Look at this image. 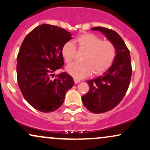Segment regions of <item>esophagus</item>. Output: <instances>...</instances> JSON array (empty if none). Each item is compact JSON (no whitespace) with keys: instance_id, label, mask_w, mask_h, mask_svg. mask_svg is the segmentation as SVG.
<instances>
[{"instance_id":"esophagus-1","label":"esophagus","mask_w":150,"mask_h":150,"mask_svg":"<svg viewBox=\"0 0 150 150\" xmlns=\"http://www.w3.org/2000/svg\"><path fill=\"white\" fill-rule=\"evenodd\" d=\"M74 82H75V84H77V83H79V82H80V80L77 78H74Z\"/></svg>"}]
</instances>
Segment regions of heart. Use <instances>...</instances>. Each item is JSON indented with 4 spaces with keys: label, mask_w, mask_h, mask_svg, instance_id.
I'll list each match as a JSON object with an SVG mask.
<instances>
[{
    "label": "heart",
    "mask_w": 150,
    "mask_h": 150,
    "mask_svg": "<svg viewBox=\"0 0 150 150\" xmlns=\"http://www.w3.org/2000/svg\"><path fill=\"white\" fill-rule=\"evenodd\" d=\"M79 49H86L82 56L83 61L74 62L67 67V71L77 79L88 76L92 73H99L111 65L116 54L114 44L110 41H102L101 37L87 33L77 37ZM76 46L71 42H66L62 48V55L67 63L75 57Z\"/></svg>",
    "instance_id": "obj_1"
}]
</instances>
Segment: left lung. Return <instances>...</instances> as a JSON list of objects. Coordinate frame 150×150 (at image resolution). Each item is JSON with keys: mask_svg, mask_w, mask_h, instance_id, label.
<instances>
[{"mask_svg": "<svg viewBox=\"0 0 150 150\" xmlns=\"http://www.w3.org/2000/svg\"><path fill=\"white\" fill-rule=\"evenodd\" d=\"M114 44L116 54L112 64L102 75L87 81L89 90L82 97L83 104L94 113H101L115 108L124 97L132 75L130 55L125 42L115 31L105 27H93Z\"/></svg>", "mask_w": 150, "mask_h": 150, "instance_id": "obj_1", "label": "left lung"}]
</instances>
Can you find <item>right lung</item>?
<instances>
[{"label": "right lung", "mask_w": 150, "mask_h": 150, "mask_svg": "<svg viewBox=\"0 0 150 150\" xmlns=\"http://www.w3.org/2000/svg\"><path fill=\"white\" fill-rule=\"evenodd\" d=\"M72 38L64 29L43 24L24 39L17 57V77L24 98L35 109L44 113L57 110L74 85L67 73L51 78L64 64L62 48Z\"/></svg>", "instance_id": "right-lung-1"}]
</instances>
